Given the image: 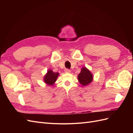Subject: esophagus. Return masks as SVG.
I'll return each mask as SVG.
<instances>
[{"label":"esophagus","instance_id":"34e87169","mask_svg":"<svg viewBox=\"0 0 133 133\" xmlns=\"http://www.w3.org/2000/svg\"><path fill=\"white\" fill-rule=\"evenodd\" d=\"M64 71H65V73H70V70L69 69H65V70H64Z\"/></svg>","mask_w":133,"mask_h":133}]
</instances>
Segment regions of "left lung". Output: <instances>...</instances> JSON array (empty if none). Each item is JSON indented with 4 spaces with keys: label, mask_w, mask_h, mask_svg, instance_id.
I'll list each match as a JSON object with an SVG mask.
<instances>
[{
    "label": "left lung",
    "mask_w": 133,
    "mask_h": 133,
    "mask_svg": "<svg viewBox=\"0 0 133 133\" xmlns=\"http://www.w3.org/2000/svg\"><path fill=\"white\" fill-rule=\"evenodd\" d=\"M78 80L80 83L83 86L88 85L92 81V75L91 72L85 67L83 68L78 76Z\"/></svg>",
    "instance_id": "left-lung-1"
}]
</instances>
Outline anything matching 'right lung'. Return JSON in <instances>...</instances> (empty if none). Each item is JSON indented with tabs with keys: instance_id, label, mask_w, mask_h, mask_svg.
Wrapping results in <instances>:
<instances>
[{
	"instance_id": "obj_1",
	"label": "right lung",
	"mask_w": 133,
	"mask_h": 133,
	"mask_svg": "<svg viewBox=\"0 0 133 133\" xmlns=\"http://www.w3.org/2000/svg\"><path fill=\"white\" fill-rule=\"evenodd\" d=\"M58 75V73H54L51 70H48L47 74L44 76V82L48 85H53L57 80Z\"/></svg>"
}]
</instances>
